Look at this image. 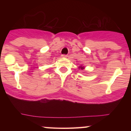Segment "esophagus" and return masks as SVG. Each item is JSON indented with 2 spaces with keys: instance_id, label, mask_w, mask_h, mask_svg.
<instances>
[{
  "instance_id": "obj_1",
  "label": "esophagus",
  "mask_w": 131,
  "mask_h": 131,
  "mask_svg": "<svg viewBox=\"0 0 131 131\" xmlns=\"http://www.w3.org/2000/svg\"><path fill=\"white\" fill-rule=\"evenodd\" d=\"M67 57H68V55H64V54H63V55H61V57H62V58H67Z\"/></svg>"
}]
</instances>
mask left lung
I'll return each instance as SVG.
<instances>
[{"mask_svg": "<svg viewBox=\"0 0 131 131\" xmlns=\"http://www.w3.org/2000/svg\"><path fill=\"white\" fill-rule=\"evenodd\" d=\"M79 68H81V70H84V67H82V66H80V67H79Z\"/></svg>", "mask_w": 131, "mask_h": 131, "instance_id": "left-lung-1", "label": "left lung"}]
</instances>
